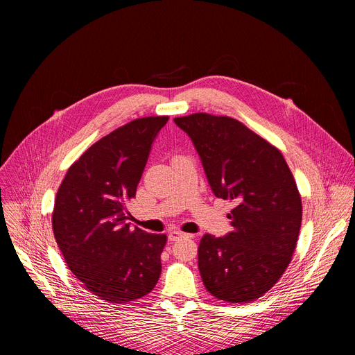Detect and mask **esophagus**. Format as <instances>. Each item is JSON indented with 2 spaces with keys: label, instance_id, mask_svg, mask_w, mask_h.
<instances>
[{
  "label": "esophagus",
  "instance_id": "esophagus-1",
  "mask_svg": "<svg viewBox=\"0 0 355 355\" xmlns=\"http://www.w3.org/2000/svg\"><path fill=\"white\" fill-rule=\"evenodd\" d=\"M183 237H193V234H187V233H183V232H179V230H173L169 233V240L171 241H176L179 239H183Z\"/></svg>",
  "mask_w": 355,
  "mask_h": 355
}]
</instances>
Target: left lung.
<instances>
[{"mask_svg": "<svg viewBox=\"0 0 355 355\" xmlns=\"http://www.w3.org/2000/svg\"><path fill=\"white\" fill-rule=\"evenodd\" d=\"M192 139L216 198L234 200L232 232L205 234L199 271L207 291L249 303L275 286L295 250L302 198L282 152L229 116L175 118Z\"/></svg>", "mask_w": 355, "mask_h": 355, "instance_id": "1", "label": "left lung"}]
</instances>
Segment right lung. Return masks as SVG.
<instances>
[{
    "label": "right lung",
    "mask_w": 355,
    "mask_h": 355,
    "mask_svg": "<svg viewBox=\"0 0 355 355\" xmlns=\"http://www.w3.org/2000/svg\"><path fill=\"white\" fill-rule=\"evenodd\" d=\"M168 119H135L103 136L68 169L58 189L53 236L76 279L105 302L142 298L159 280L166 236L132 229L126 203Z\"/></svg>",
    "instance_id": "right-lung-1"
}]
</instances>
